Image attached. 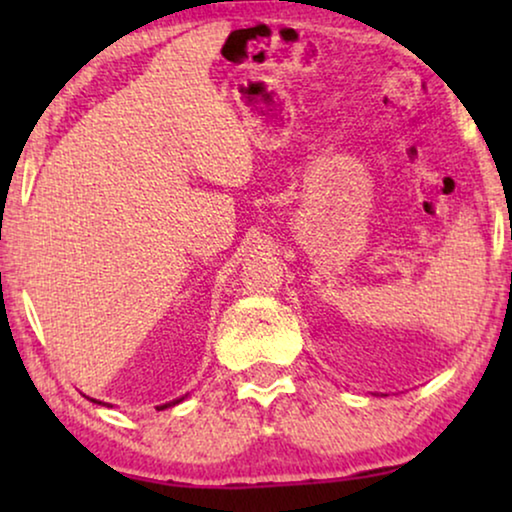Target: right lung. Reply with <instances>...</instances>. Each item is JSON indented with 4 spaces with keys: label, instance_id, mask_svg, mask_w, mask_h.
Segmentation results:
<instances>
[{
    "label": "right lung",
    "instance_id": "right-lung-1",
    "mask_svg": "<svg viewBox=\"0 0 512 512\" xmlns=\"http://www.w3.org/2000/svg\"><path fill=\"white\" fill-rule=\"evenodd\" d=\"M188 396V394H186ZM186 396H179V398H174V401H167V403H163V405H158V410H165V408H172V405H179L181 401H184V398ZM90 401H93V403H100V405H107V408H109V403H102V401H95V398H90Z\"/></svg>",
    "mask_w": 512,
    "mask_h": 512
}]
</instances>
